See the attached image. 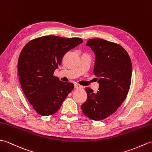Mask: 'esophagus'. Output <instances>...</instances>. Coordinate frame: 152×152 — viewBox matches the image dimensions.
I'll return each mask as SVG.
<instances>
[{"label": "esophagus", "mask_w": 152, "mask_h": 152, "mask_svg": "<svg viewBox=\"0 0 152 152\" xmlns=\"http://www.w3.org/2000/svg\"><path fill=\"white\" fill-rule=\"evenodd\" d=\"M75 87L76 88V89H83V86H80V85L77 84V83L75 84Z\"/></svg>", "instance_id": "1"}]
</instances>
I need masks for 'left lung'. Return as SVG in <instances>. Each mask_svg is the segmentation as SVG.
<instances>
[{
	"mask_svg": "<svg viewBox=\"0 0 152 152\" xmlns=\"http://www.w3.org/2000/svg\"><path fill=\"white\" fill-rule=\"evenodd\" d=\"M94 52V74L98 77L96 93L89 87L86 102L82 105L83 114L94 121H101L117 110L124 101L131 85L132 65L122 46L102 39L87 42Z\"/></svg>",
	"mask_w": 152,
	"mask_h": 152,
	"instance_id": "left-lung-1",
	"label": "left lung"
}]
</instances>
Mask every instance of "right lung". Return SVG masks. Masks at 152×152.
Here are the masks:
<instances>
[{
    "instance_id": "right-lung-1",
    "label": "right lung",
    "mask_w": 152,
    "mask_h": 152,
    "mask_svg": "<svg viewBox=\"0 0 152 152\" xmlns=\"http://www.w3.org/2000/svg\"><path fill=\"white\" fill-rule=\"evenodd\" d=\"M83 42L79 37H37L24 46L18 59L19 80L34 110L42 116L56 113L74 89L54 75L66 52Z\"/></svg>"
}]
</instances>
